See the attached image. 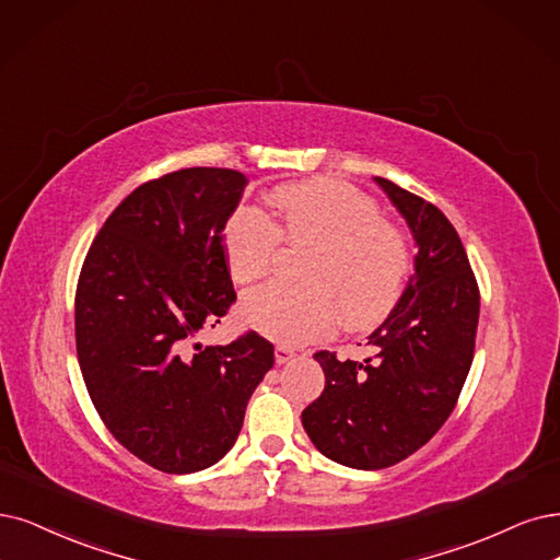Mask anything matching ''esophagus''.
Listing matches in <instances>:
<instances>
[{"label": "esophagus", "mask_w": 560, "mask_h": 560, "mask_svg": "<svg viewBox=\"0 0 560 560\" xmlns=\"http://www.w3.org/2000/svg\"><path fill=\"white\" fill-rule=\"evenodd\" d=\"M293 358H295V350L285 348V346H277V348H275V360H277V364H285V362H291Z\"/></svg>", "instance_id": "esophagus-1"}]
</instances>
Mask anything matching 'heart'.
Here are the masks:
<instances>
[{
	"label": "heart",
	"instance_id": "1",
	"mask_svg": "<svg viewBox=\"0 0 560 560\" xmlns=\"http://www.w3.org/2000/svg\"><path fill=\"white\" fill-rule=\"evenodd\" d=\"M277 223L258 207H240L225 228V262L248 283L272 267L281 237L312 246L302 267L306 285L265 283L242 300V318L262 337L300 346L332 329L337 308L348 325H369L395 304L408 269V248L378 205L335 179L285 184L269 196Z\"/></svg>",
	"mask_w": 560,
	"mask_h": 560
}]
</instances>
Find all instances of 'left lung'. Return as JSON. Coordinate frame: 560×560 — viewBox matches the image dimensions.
<instances>
[{"instance_id": "left-lung-1", "label": "left lung", "mask_w": 560, "mask_h": 560, "mask_svg": "<svg viewBox=\"0 0 560 560\" xmlns=\"http://www.w3.org/2000/svg\"><path fill=\"white\" fill-rule=\"evenodd\" d=\"M376 182L418 242L416 275L369 335L366 360L318 350L325 389L302 410L325 457L360 470L404 462L445 424L472 364L480 318V288L447 217L395 182Z\"/></svg>"}]
</instances>
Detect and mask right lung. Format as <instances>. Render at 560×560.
<instances>
[{
  "label": "right lung",
  "mask_w": 560,
  "mask_h": 560,
  "mask_svg": "<svg viewBox=\"0 0 560 560\" xmlns=\"http://www.w3.org/2000/svg\"><path fill=\"white\" fill-rule=\"evenodd\" d=\"M246 177L182 168L140 184L103 223L75 288V350L113 436L163 472L217 464L240 436L275 346L254 329L191 343L235 302L223 228Z\"/></svg>",
  "instance_id": "add662e5"
}]
</instances>
